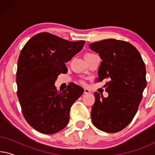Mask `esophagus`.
I'll return each mask as SVG.
<instances>
[{
  "label": "esophagus",
  "instance_id": "esophagus-1",
  "mask_svg": "<svg viewBox=\"0 0 155 155\" xmlns=\"http://www.w3.org/2000/svg\"><path fill=\"white\" fill-rule=\"evenodd\" d=\"M90 90H88L87 88H84V94H90Z\"/></svg>",
  "mask_w": 155,
  "mask_h": 155
}]
</instances>
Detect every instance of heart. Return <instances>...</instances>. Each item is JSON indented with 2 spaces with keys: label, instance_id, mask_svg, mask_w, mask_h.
Segmentation results:
<instances>
[{
  "label": "heart",
  "instance_id": "1",
  "mask_svg": "<svg viewBox=\"0 0 155 155\" xmlns=\"http://www.w3.org/2000/svg\"><path fill=\"white\" fill-rule=\"evenodd\" d=\"M92 55H93V54H90V53H87V54H86L85 55H84V58H86V57H88V56H92ZM81 82H82V83H84V82H82V81H81Z\"/></svg>",
  "mask_w": 155,
  "mask_h": 155
}]
</instances>
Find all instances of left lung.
I'll use <instances>...</instances> for the list:
<instances>
[{
    "instance_id": "1",
    "label": "left lung",
    "mask_w": 155,
    "mask_h": 155,
    "mask_svg": "<svg viewBox=\"0 0 155 155\" xmlns=\"http://www.w3.org/2000/svg\"><path fill=\"white\" fill-rule=\"evenodd\" d=\"M89 47L99 54L101 61L97 82L108 80L107 97L94 93L91 117L94 126L107 133L126 128L137 113L147 85L144 61L129 42L114 39L92 43Z\"/></svg>"
}]
</instances>
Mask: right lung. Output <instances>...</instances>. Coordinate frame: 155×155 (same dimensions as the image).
Wrapping results in <instances>:
<instances>
[{
	"label": "right lung",
	"mask_w": 155,
	"mask_h": 155,
	"mask_svg": "<svg viewBox=\"0 0 155 155\" xmlns=\"http://www.w3.org/2000/svg\"><path fill=\"white\" fill-rule=\"evenodd\" d=\"M84 43L41 32L31 37L21 51L17 94L25 120L36 130L54 134L68 124L72 105L84 90L73 83L58 92L54 84L58 75L67 73L65 63L80 52Z\"/></svg>",
	"instance_id": "obj_1"
}]
</instances>
